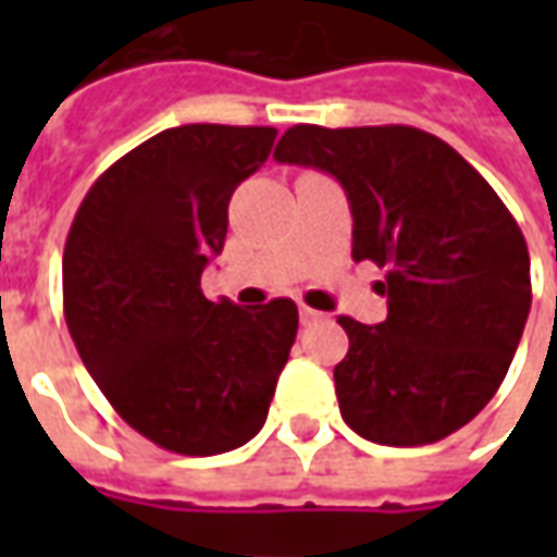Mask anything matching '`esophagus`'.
<instances>
[{"mask_svg":"<svg viewBox=\"0 0 557 557\" xmlns=\"http://www.w3.org/2000/svg\"><path fill=\"white\" fill-rule=\"evenodd\" d=\"M325 313H319V310H313V307H301V322L304 325H313V322H319Z\"/></svg>","mask_w":557,"mask_h":557,"instance_id":"1","label":"esophagus"}]
</instances>
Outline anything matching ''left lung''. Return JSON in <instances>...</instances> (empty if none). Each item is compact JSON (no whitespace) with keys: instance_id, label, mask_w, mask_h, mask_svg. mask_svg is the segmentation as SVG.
I'll return each mask as SVG.
<instances>
[{"instance_id":"1","label":"left lung","mask_w":557,"mask_h":557,"mask_svg":"<svg viewBox=\"0 0 557 557\" xmlns=\"http://www.w3.org/2000/svg\"><path fill=\"white\" fill-rule=\"evenodd\" d=\"M274 160L334 175L351 256L385 268L387 319L339 315V414L367 442L418 447L466 426L502 387L531 310L525 238L490 182L409 125L289 127Z\"/></svg>"}]
</instances>
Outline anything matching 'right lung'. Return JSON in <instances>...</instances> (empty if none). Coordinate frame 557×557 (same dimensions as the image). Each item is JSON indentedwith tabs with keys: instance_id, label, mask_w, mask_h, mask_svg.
Returning <instances> with one entry per match:
<instances>
[{
	"instance_id": "add662e5",
	"label": "right lung",
	"mask_w": 557,
	"mask_h": 557,
	"mask_svg": "<svg viewBox=\"0 0 557 557\" xmlns=\"http://www.w3.org/2000/svg\"><path fill=\"white\" fill-rule=\"evenodd\" d=\"M274 127L182 125L91 184L62 256L65 322L122 420L163 450L214 456L262 430L298 307L208 301L230 199L271 154Z\"/></svg>"
}]
</instances>
